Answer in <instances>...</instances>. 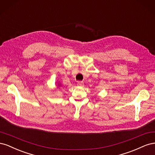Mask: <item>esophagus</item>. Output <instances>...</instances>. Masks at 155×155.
<instances>
[{
	"mask_svg": "<svg viewBox=\"0 0 155 155\" xmlns=\"http://www.w3.org/2000/svg\"><path fill=\"white\" fill-rule=\"evenodd\" d=\"M78 85L79 86L83 87L84 86V83H83V82H81V81H78Z\"/></svg>",
	"mask_w": 155,
	"mask_h": 155,
	"instance_id": "esophagus-1",
	"label": "esophagus"
}]
</instances>
